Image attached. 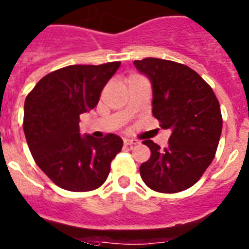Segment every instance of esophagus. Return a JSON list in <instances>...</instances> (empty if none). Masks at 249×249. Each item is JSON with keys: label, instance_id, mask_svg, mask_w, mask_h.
Segmentation results:
<instances>
[{"label": "esophagus", "instance_id": "esophagus-1", "mask_svg": "<svg viewBox=\"0 0 249 249\" xmlns=\"http://www.w3.org/2000/svg\"><path fill=\"white\" fill-rule=\"evenodd\" d=\"M139 144L138 140H133V139H124V145L126 146H131V145H137Z\"/></svg>", "mask_w": 249, "mask_h": 249}]
</instances>
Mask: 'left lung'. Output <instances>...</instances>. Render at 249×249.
<instances>
[{"mask_svg":"<svg viewBox=\"0 0 249 249\" xmlns=\"http://www.w3.org/2000/svg\"><path fill=\"white\" fill-rule=\"evenodd\" d=\"M153 86V115L163 129H170L168 146L153 140L149 160L140 176L150 189L178 193L199 180L214 159L222 133L219 101L199 73L179 62L146 57L134 61Z\"/></svg>","mask_w":249,"mask_h":249,"instance_id":"obj_1","label":"left lung"}]
</instances>
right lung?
I'll use <instances>...</instances> for the list:
<instances>
[{"label": "right lung", "mask_w": 249, "mask_h": 249, "mask_svg": "<svg viewBox=\"0 0 249 249\" xmlns=\"http://www.w3.org/2000/svg\"><path fill=\"white\" fill-rule=\"evenodd\" d=\"M120 61L70 65L47 73L26 96L23 131L34 160L57 187L89 192L101 187L122 138L80 135V115L94 109Z\"/></svg>", "instance_id": "right-lung-1"}]
</instances>
